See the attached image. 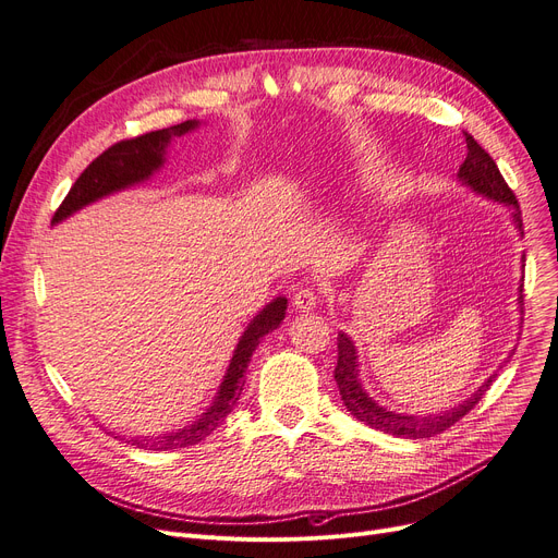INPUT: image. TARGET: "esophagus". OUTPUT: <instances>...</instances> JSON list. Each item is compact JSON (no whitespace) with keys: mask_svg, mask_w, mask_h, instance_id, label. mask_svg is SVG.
Segmentation results:
<instances>
[{"mask_svg":"<svg viewBox=\"0 0 558 558\" xmlns=\"http://www.w3.org/2000/svg\"><path fill=\"white\" fill-rule=\"evenodd\" d=\"M319 301H322V296H319V292L314 287H299L296 294L292 296L294 307L301 310V312H310L312 307H317Z\"/></svg>","mask_w":558,"mask_h":558,"instance_id":"obj_1","label":"esophagus"}]
</instances>
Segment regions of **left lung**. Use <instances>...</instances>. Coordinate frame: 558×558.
Masks as SVG:
<instances>
[{
  "label": "left lung",
  "mask_w": 558,
  "mask_h": 558,
  "mask_svg": "<svg viewBox=\"0 0 558 558\" xmlns=\"http://www.w3.org/2000/svg\"><path fill=\"white\" fill-rule=\"evenodd\" d=\"M463 134H465V143H468V157H465L463 166H460L458 178L463 180L465 184H470L474 191L483 193V196H488L493 201H499V203L511 207L513 216H515V223L522 230L520 203L515 198V193L511 191V186L506 184L504 175L499 173L495 159L481 148L472 134H468V132H463ZM522 292H524V289H520V303L524 305V294ZM355 367H357L355 365V349L351 344V339L344 332H339V337H337L335 380H337L339 395H342V401H344L349 413L355 420L365 422L372 428L397 435V438H413V440L430 438V435H438V433L447 430L449 426H453L456 422L463 420L470 413V410L483 399V395L490 390V385L497 376V374H493L465 403L456 405L453 410H449V413L428 415V417H405V415L387 413V410H383L378 403H374L365 395V390H362V385L357 383V369Z\"/></svg>",
  "instance_id": "1"
}]
</instances>
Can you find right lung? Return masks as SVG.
I'll list each match as a JSON object with an SVG mask.
<instances>
[{
    "label": "right lung",
    "instance_id": "obj_1",
    "mask_svg": "<svg viewBox=\"0 0 558 558\" xmlns=\"http://www.w3.org/2000/svg\"><path fill=\"white\" fill-rule=\"evenodd\" d=\"M193 128H196V123L186 120V123H180L173 128L148 132V134L113 143L111 148H107L100 157H95L86 166V171L77 178V182L72 184L68 196L63 198V203L59 205V209L54 214V221L65 219L68 214L77 211L80 207L107 196V193H111V191L125 189L134 182H141L148 178L155 168L161 166L163 148L168 145V141H171L173 136H182L184 132H189ZM284 310H287V301L276 299L274 303H269L257 314L253 324L248 326V330L241 335L236 351L230 362V369H228L226 380L219 390V397H216L214 405L196 424H191L178 433L161 435V438H132L130 442L141 449H155V451L182 449L189 445H198L201 440L207 438V435H211L216 428H219L223 424V420L232 413V408L236 405V401L241 397V390H244V383H246L244 374H246L253 351L259 344V339L266 332H271L280 326V322L284 317Z\"/></svg>",
    "mask_w": 558,
    "mask_h": 558
}]
</instances>
